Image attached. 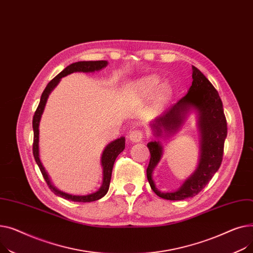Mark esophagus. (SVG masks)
<instances>
[{"instance_id": "obj_1", "label": "esophagus", "mask_w": 253, "mask_h": 253, "mask_svg": "<svg viewBox=\"0 0 253 253\" xmlns=\"http://www.w3.org/2000/svg\"><path fill=\"white\" fill-rule=\"evenodd\" d=\"M129 140L132 143L141 142L143 140V132L141 130H137V129L130 131V133H129Z\"/></svg>"}]
</instances>
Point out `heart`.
I'll return each mask as SVG.
<instances>
[{
    "label": "heart",
    "instance_id": "1",
    "mask_svg": "<svg viewBox=\"0 0 253 253\" xmlns=\"http://www.w3.org/2000/svg\"><path fill=\"white\" fill-rule=\"evenodd\" d=\"M158 83H159V79L155 76H150V77L141 79L136 84V90H137L138 96L141 98H147L148 96H150L151 93L155 90ZM169 94H170V88L169 84H162L158 85L152 97V106L154 108L160 107L162 104L169 99Z\"/></svg>",
    "mask_w": 253,
    "mask_h": 253
}]
</instances>
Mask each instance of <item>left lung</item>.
Segmentation results:
<instances>
[{
    "label": "left lung",
    "mask_w": 253,
    "mask_h": 253,
    "mask_svg": "<svg viewBox=\"0 0 253 253\" xmlns=\"http://www.w3.org/2000/svg\"><path fill=\"white\" fill-rule=\"evenodd\" d=\"M192 85L188 93L172 104L150 125L154 136L158 137L165 130L173 133L185 122L187 113L193 108L198 111V126L201 133V150L199 165L195 172L174 192H160L152 180V171L162 155V146L157 141L147 144L150 151V161L147 168V179L155 194L167 200H184L197 195L209 184L219 169L224 144L227 137V120L222 102L212 84L195 66H192Z\"/></svg>",
    "instance_id": "8db88e82"
}]
</instances>
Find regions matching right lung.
<instances>
[{
  "label": "right lung",
  "mask_w": 253,
  "mask_h": 253,
  "mask_svg": "<svg viewBox=\"0 0 253 253\" xmlns=\"http://www.w3.org/2000/svg\"><path fill=\"white\" fill-rule=\"evenodd\" d=\"M107 65V61H80V62H76L72 63L70 65H68L66 68H64L60 73L56 76L44 88L42 97H41V101L39 106L35 112L34 118H33V128H34V144H33V152H34V156L36 159L37 165L39 166L41 172L43 176L44 181H46L47 185L49 186V188L51 189V191L54 193L55 195L60 196L64 199L70 200V201H74V202H92V201H96L101 199L103 196L106 195V193L108 192L109 189V185H110V180H111V173H112V169H113V165L114 161L116 159V157L120 155L126 147V139L125 137H122L120 139H117L113 142H111L110 144H108L106 146L105 149L103 151L102 154V158H101V162H102V168H103V184L101 186V188L95 192L92 193V194L88 195H83V196H77V195H70L67 194V193H64L60 190L56 189L51 181L50 177L47 173V171L44 170L42 162L40 160V155H39V125H40V121H41V116L42 114L44 105L47 103V99L50 95V93L52 92L53 88L58 84V83L60 82L61 78L66 77L67 74H70L72 72H94L97 70H100L102 68H104Z\"/></svg>",
  "instance_id": "obj_1"
}]
</instances>
